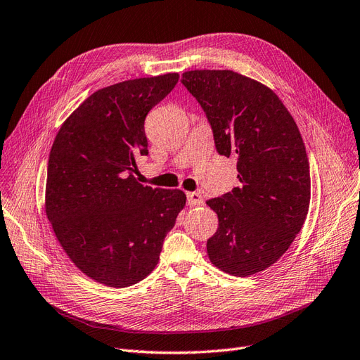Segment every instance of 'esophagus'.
Instances as JSON below:
<instances>
[{
    "label": "esophagus",
    "instance_id": "1",
    "mask_svg": "<svg viewBox=\"0 0 360 360\" xmlns=\"http://www.w3.org/2000/svg\"><path fill=\"white\" fill-rule=\"evenodd\" d=\"M188 205L190 206H198V205H203V197L200 193H188Z\"/></svg>",
    "mask_w": 360,
    "mask_h": 360
}]
</instances>
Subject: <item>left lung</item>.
Masks as SVG:
<instances>
[{"instance_id": "1", "label": "left lung", "mask_w": 360, "mask_h": 360, "mask_svg": "<svg viewBox=\"0 0 360 360\" xmlns=\"http://www.w3.org/2000/svg\"><path fill=\"white\" fill-rule=\"evenodd\" d=\"M182 84L202 105L217 151L237 160V187L206 200L218 215L207 257L237 277L281 259L310 206V166L294 117L265 84L230 70H194Z\"/></svg>"}]
</instances>
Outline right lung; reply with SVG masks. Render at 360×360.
I'll use <instances>...</instances> for the list:
<instances>
[{
  "mask_svg": "<svg viewBox=\"0 0 360 360\" xmlns=\"http://www.w3.org/2000/svg\"><path fill=\"white\" fill-rule=\"evenodd\" d=\"M179 74L126 79L96 90L65 120L47 166L46 215L75 267L110 288L131 286L160 259L187 195L138 182L148 154L143 122Z\"/></svg>",
  "mask_w": 360,
  "mask_h": 360,
  "instance_id": "obj_1",
  "label": "right lung"
}]
</instances>
